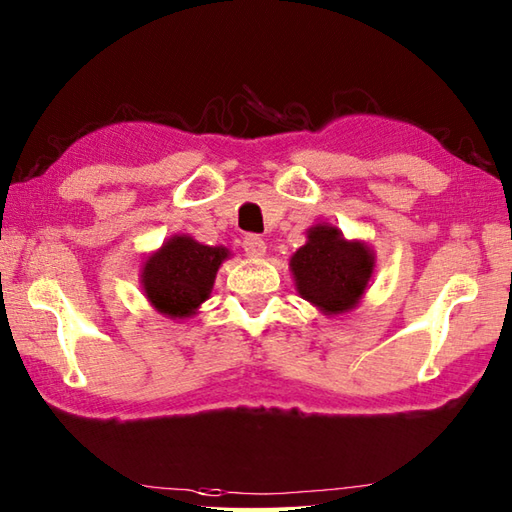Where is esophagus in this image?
<instances>
[{"label":"esophagus","instance_id":"obj_1","mask_svg":"<svg viewBox=\"0 0 512 512\" xmlns=\"http://www.w3.org/2000/svg\"><path fill=\"white\" fill-rule=\"evenodd\" d=\"M241 246H244V250H246V255H248V257H255V259L264 257V253H266V244H264V239H262V237H257V235H246V237H244V241H241Z\"/></svg>","mask_w":512,"mask_h":512}]
</instances>
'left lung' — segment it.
<instances>
[{
  "mask_svg": "<svg viewBox=\"0 0 512 512\" xmlns=\"http://www.w3.org/2000/svg\"><path fill=\"white\" fill-rule=\"evenodd\" d=\"M297 293L324 315H340L360 302L376 257L365 241H347L336 226L306 230V244L291 257Z\"/></svg>",
  "mask_w": 512,
  "mask_h": 512,
  "instance_id": "1",
  "label": "left lung"
}]
</instances>
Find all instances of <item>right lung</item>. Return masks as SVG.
Returning <instances> with one entry per match:
<instances>
[{
    "instance_id": "1",
    "label": "right lung",
    "mask_w": 512,
    "mask_h": 512,
    "mask_svg": "<svg viewBox=\"0 0 512 512\" xmlns=\"http://www.w3.org/2000/svg\"><path fill=\"white\" fill-rule=\"evenodd\" d=\"M228 257L230 250L224 246H206L188 235H174L145 259L143 293L167 318H190L210 297L219 266Z\"/></svg>"
}]
</instances>
